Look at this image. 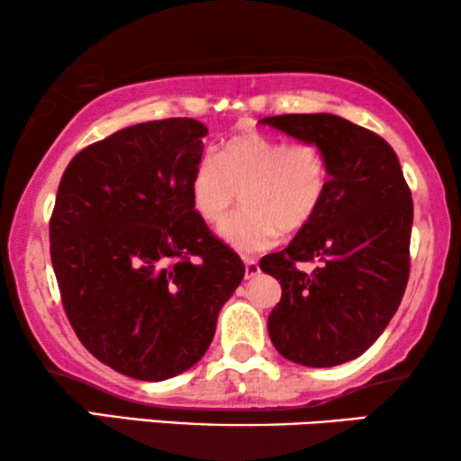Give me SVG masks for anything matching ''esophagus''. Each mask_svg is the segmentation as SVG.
Instances as JSON below:
<instances>
[{
	"instance_id": "34e87169",
	"label": "esophagus",
	"mask_w": 461,
	"mask_h": 461,
	"mask_svg": "<svg viewBox=\"0 0 461 461\" xmlns=\"http://www.w3.org/2000/svg\"><path fill=\"white\" fill-rule=\"evenodd\" d=\"M258 273H260L258 262L251 260V258H245V279H254Z\"/></svg>"
}]
</instances>
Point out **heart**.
I'll return each instance as SVG.
<instances>
[{
  "mask_svg": "<svg viewBox=\"0 0 461 461\" xmlns=\"http://www.w3.org/2000/svg\"><path fill=\"white\" fill-rule=\"evenodd\" d=\"M330 167L312 140L285 142L276 136L230 138L216 155H203L191 176L194 210L205 222H221L241 192L246 207L220 226L239 251L268 248L279 230L298 232L323 203Z\"/></svg>",
  "mask_w": 461,
  "mask_h": 461,
  "instance_id": "heart-1",
  "label": "heart"
}]
</instances>
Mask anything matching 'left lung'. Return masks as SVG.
I'll use <instances>...</instances> for the list:
<instances>
[{"label":"left lung","instance_id":"8db88e82","mask_svg":"<svg viewBox=\"0 0 461 461\" xmlns=\"http://www.w3.org/2000/svg\"><path fill=\"white\" fill-rule=\"evenodd\" d=\"M317 142L330 185L317 216L260 268L281 283L268 336L289 361L333 367L361 357L399 308L409 281L413 201L399 157L375 131L330 113L262 119ZM302 261H317L306 274Z\"/></svg>","mask_w":461,"mask_h":461}]
</instances>
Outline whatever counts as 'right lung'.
Listing matches in <instances>:
<instances>
[{"label":"right lung","instance_id":"right-lung-1","mask_svg":"<svg viewBox=\"0 0 461 461\" xmlns=\"http://www.w3.org/2000/svg\"><path fill=\"white\" fill-rule=\"evenodd\" d=\"M205 134L191 117L130 125L79 150L56 193L50 256L68 323L136 380L193 367L245 275L193 205Z\"/></svg>","mask_w":461,"mask_h":461}]
</instances>
